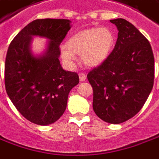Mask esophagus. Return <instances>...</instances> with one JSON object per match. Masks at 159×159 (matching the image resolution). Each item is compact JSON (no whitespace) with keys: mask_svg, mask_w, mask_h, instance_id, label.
I'll return each instance as SVG.
<instances>
[{"mask_svg":"<svg viewBox=\"0 0 159 159\" xmlns=\"http://www.w3.org/2000/svg\"><path fill=\"white\" fill-rule=\"evenodd\" d=\"M79 79L81 82H84L86 80V75L84 73H80L79 74Z\"/></svg>","mask_w":159,"mask_h":159,"instance_id":"1","label":"esophagus"}]
</instances>
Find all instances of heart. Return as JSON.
Returning <instances> with one entry per match:
<instances>
[{
    "instance_id": "obj_1",
    "label": "heart",
    "mask_w": 159,
    "mask_h": 159,
    "mask_svg": "<svg viewBox=\"0 0 159 159\" xmlns=\"http://www.w3.org/2000/svg\"><path fill=\"white\" fill-rule=\"evenodd\" d=\"M114 43L115 36L107 28L81 30L71 35L61 48V58L66 64L72 65L77 54L86 66L98 67L109 57Z\"/></svg>"
}]
</instances>
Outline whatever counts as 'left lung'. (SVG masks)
I'll use <instances>...</instances> for the list:
<instances>
[{"mask_svg":"<svg viewBox=\"0 0 159 159\" xmlns=\"http://www.w3.org/2000/svg\"><path fill=\"white\" fill-rule=\"evenodd\" d=\"M118 30L115 48L101 65L89 72L97 116L117 125L142 109L154 83V56L147 39L128 20H111Z\"/></svg>","mask_w":159,"mask_h":159,"instance_id":"left-lung-1","label":"left lung"}]
</instances>
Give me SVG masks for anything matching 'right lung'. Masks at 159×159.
Here are the masks:
<instances>
[{"label": "right lung", "mask_w": 159, "mask_h": 159, "mask_svg": "<svg viewBox=\"0 0 159 159\" xmlns=\"http://www.w3.org/2000/svg\"><path fill=\"white\" fill-rule=\"evenodd\" d=\"M70 27V20L66 19L34 20L17 34L7 49V96L17 111L35 125H51L58 120L65 111L71 89L79 84L77 73L64 70L59 61V45ZM33 36L50 40L42 55L31 52Z\"/></svg>", "instance_id": "obj_1"}]
</instances>
